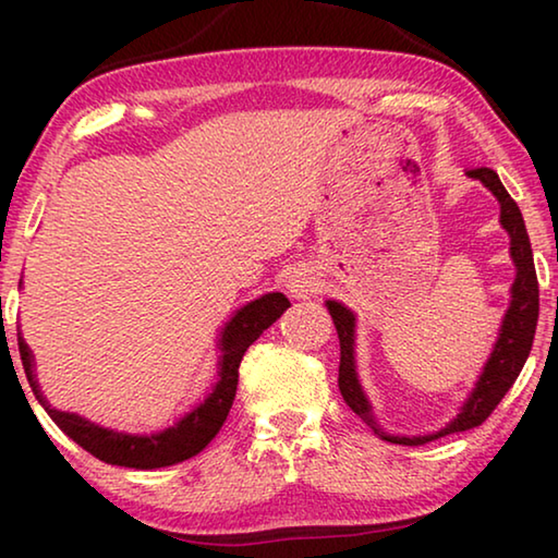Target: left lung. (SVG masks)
I'll return each mask as SVG.
<instances>
[{
	"label": "left lung",
	"mask_w": 558,
	"mask_h": 558,
	"mask_svg": "<svg viewBox=\"0 0 558 558\" xmlns=\"http://www.w3.org/2000/svg\"><path fill=\"white\" fill-rule=\"evenodd\" d=\"M290 305L288 298L280 292L272 295H263L256 302L241 307L239 313L226 323L221 335V381L216 384L214 393L206 399L199 409L184 415L177 426L167 428L162 433H145V436H135V433H122L102 428L98 423H90L78 413L59 411L44 399L41 386L36 381L34 374V354L29 344L24 342L22 332H16L19 342V356H22L24 374L29 379V386L36 399L51 415L56 426H59L65 436L73 438L83 450H88L93 458H98L108 465H122V468H137V470H153V468H167L174 462L189 460L196 452H202L209 446L211 438L219 433L221 423L226 421V413L231 409V401L235 396V384H239V364L258 335L268 325L276 323V317L282 315V310Z\"/></svg>",
	"instance_id": "1"
}]
</instances>
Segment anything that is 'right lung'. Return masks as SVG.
<instances>
[{"mask_svg":"<svg viewBox=\"0 0 558 558\" xmlns=\"http://www.w3.org/2000/svg\"><path fill=\"white\" fill-rule=\"evenodd\" d=\"M483 182L485 186H489V192L497 196L499 209H502L499 221H502L505 231L509 233V239H512V243H509V253H512L514 266H517V278L512 286V305H509L505 315L502 332H499V342L495 347L493 359L487 362L485 374L480 376L477 391L472 393V399L465 403L460 418L452 423L446 433H438L436 438L448 436V433L475 428L495 411L499 399L509 391V386L514 384L519 372H522V366L529 356V349H532L536 317H539V282H536L532 243H529L522 211H519L517 202L507 194V189L502 186L499 179L497 182L483 179ZM327 307H329V315H332V323L337 327V337H339V379H337L339 391H342L349 409L359 415H366L369 413V403L364 399L362 386H359L356 372H354V315L349 313L342 302H327ZM436 438H426V440L389 438V440L399 442V446H423V442L436 440Z\"/></svg>","mask_w":558,"mask_h":558,"instance_id":"obj_1","label":"right lung"}]
</instances>
